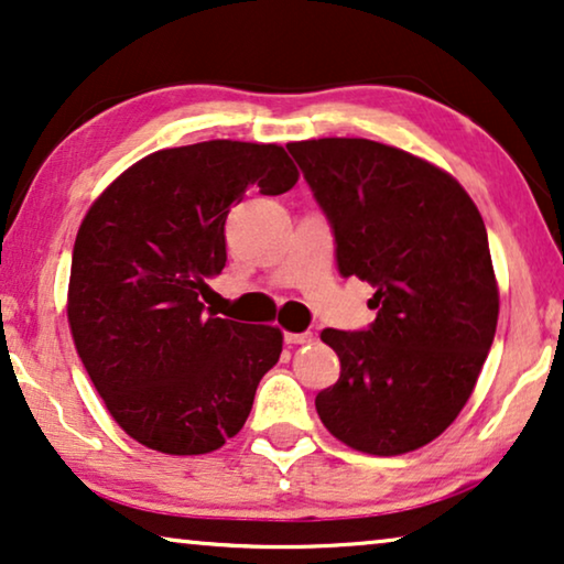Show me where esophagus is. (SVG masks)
Instances as JSON below:
<instances>
[{
	"label": "esophagus",
	"instance_id": "esophagus-1",
	"mask_svg": "<svg viewBox=\"0 0 564 564\" xmlns=\"http://www.w3.org/2000/svg\"><path fill=\"white\" fill-rule=\"evenodd\" d=\"M284 341H288L290 346L311 344L313 341V334H311V330H305V334H284Z\"/></svg>",
	"mask_w": 564,
	"mask_h": 564
}]
</instances>
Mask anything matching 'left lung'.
Returning <instances> with one entry per match:
<instances>
[{"label":"left lung","instance_id":"left-lung-1","mask_svg":"<svg viewBox=\"0 0 564 564\" xmlns=\"http://www.w3.org/2000/svg\"><path fill=\"white\" fill-rule=\"evenodd\" d=\"M326 213L341 276L375 288L367 330L321 334L341 375L315 398L330 434L395 457L444 434L473 395L498 326L488 230L462 184L367 138L288 143Z\"/></svg>","mask_w":564,"mask_h":564}]
</instances>
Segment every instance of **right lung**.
Here are the masks:
<instances>
[{
	"mask_svg": "<svg viewBox=\"0 0 564 564\" xmlns=\"http://www.w3.org/2000/svg\"><path fill=\"white\" fill-rule=\"evenodd\" d=\"M295 182L282 145L205 141L141 159L84 215L68 326L107 411L138 444L207 454L243 429L282 330L215 318L199 297L226 267L230 207Z\"/></svg>",
	"mask_w": 564,
	"mask_h": 564,
	"instance_id": "1",
	"label": "right lung"
}]
</instances>
